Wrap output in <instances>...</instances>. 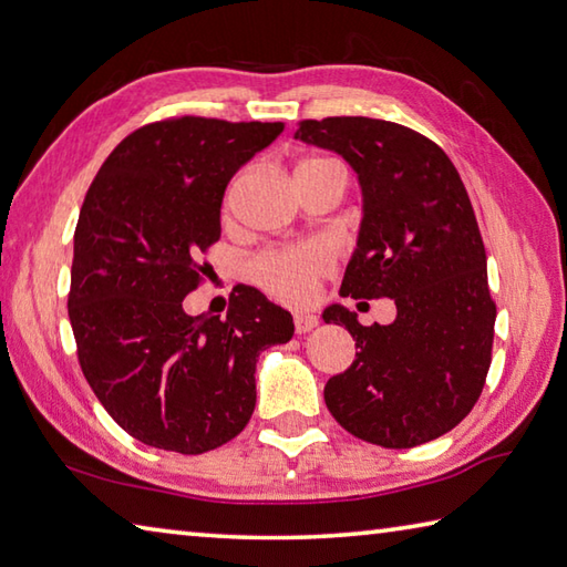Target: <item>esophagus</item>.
<instances>
[{"instance_id":"1","label":"esophagus","mask_w":567,"mask_h":567,"mask_svg":"<svg viewBox=\"0 0 567 567\" xmlns=\"http://www.w3.org/2000/svg\"><path fill=\"white\" fill-rule=\"evenodd\" d=\"M293 323H296V333H308V330H313L318 326V318L313 313L298 311L293 316Z\"/></svg>"}]
</instances>
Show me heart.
Masks as SVG:
<instances>
[{"instance_id": "obj_1", "label": "heart", "mask_w": 567, "mask_h": 567, "mask_svg": "<svg viewBox=\"0 0 567 567\" xmlns=\"http://www.w3.org/2000/svg\"><path fill=\"white\" fill-rule=\"evenodd\" d=\"M333 251L320 241H306L291 249L266 251L254 261L251 274L274 298L286 303H303L320 279L333 271Z\"/></svg>"}]
</instances>
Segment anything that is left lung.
<instances>
[{
    "mask_svg": "<svg viewBox=\"0 0 567 567\" xmlns=\"http://www.w3.org/2000/svg\"><path fill=\"white\" fill-rule=\"evenodd\" d=\"M293 137L340 155L358 175L362 217L340 293L398 306L388 326H362L340 303L326 308V323L346 326L358 348L326 384L328 410L358 440L388 450L432 442L472 412L494 343L486 251L462 177L440 145L390 121H303Z\"/></svg>",
    "mask_w": 567,
    "mask_h": 567,
    "instance_id": "8db88e82",
    "label": "left lung"
}]
</instances>
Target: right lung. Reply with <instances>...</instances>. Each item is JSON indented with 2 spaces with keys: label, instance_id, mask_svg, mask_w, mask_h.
<instances>
[{
  "label": "right lung",
  "instance_id": "obj_1",
  "mask_svg": "<svg viewBox=\"0 0 567 567\" xmlns=\"http://www.w3.org/2000/svg\"><path fill=\"white\" fill-rule=\"evenodd\" d=\"M284 123L177 117L125 137L83 199L69 320L95 398L137 442L205 454L234 440L256 404V360L288 343L293 318L251 286L224 318L187 316L199 254L219 239L229 179Z\"/></svg>",
  "mask_w": 567,
  "mask_h": 567
}]
</instances>
